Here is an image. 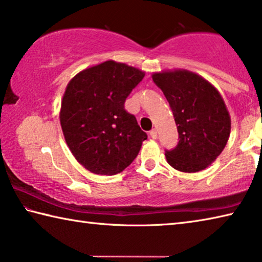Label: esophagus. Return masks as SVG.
Wrapping results in <instances>:
<instances>
[{"mask_svg":"<svg viewBox=\"0 0 262 262\" xmlns=\"http://www.w3.org/2000/svg\"><path fill=\"white\" fill-rule=\"evenodd\" d=\"M150 136H151L154 140H156L157 137H158V134H157V129H152V130H150Z\"/></svg>","mask_w":262,"mask_h":262,"instance_id":"34e87169","label":"esophagus"}]
</instances>
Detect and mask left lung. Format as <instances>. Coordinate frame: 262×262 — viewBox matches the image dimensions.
Segmentation results:
<instances>
[{"instance_id": "left-lung-1", "label": "left lung", "mask_w": 262, "mask_h": 262, "mask_svg": "<svg viewBox=\"0 0 262 262\" xmlns=\"http://www.w3.org/2000/svg\"><path fill=\"white\" fill-rule=\"evenodd\" d=\"M173 112L179 142L166 150V161L181 172H199L223 151L231 132V119L219 90L200 75L185 69L154 73Z\"/></svg>"}]
</instances>
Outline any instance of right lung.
<instances>
[{"mask_svg":"<svg viewBox=\"0 0 262 262\" xmlns=\"http://www.w3.org/2000/svg\"><path fill=\"white\" fill-rule=\"evenodd\" d=\"M144 72L113 60L74 76L61 101L60 123L76 161L92 173H120L139 154L147 134L125 110Z\"/></svg>","mask_w":262,"mask_h":262,"instance_id":"right-lung-1","label":"right lung"}]
</instances>
